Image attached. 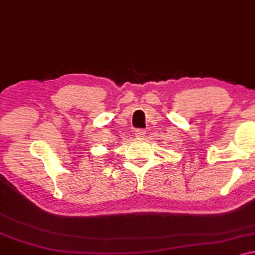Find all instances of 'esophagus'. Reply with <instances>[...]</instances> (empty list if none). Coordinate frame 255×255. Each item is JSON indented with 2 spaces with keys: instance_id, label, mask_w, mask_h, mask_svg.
Wrapping results in <instances>:
<instances>
[{
  "instance_id": "obj_1",
  "label": "esophagus",
  "mask_w": 255,
  "mask_h": 255,
  "mask_svg": "<svg viewBox=\"0 0 255 255\" xmlns=\"http://www.w3.org/2000/svg\"><path fill=\"white\" fill-rule=\"evenodd\" d=\"M135 136L137 138H143L144 136H145V130H144V129H137V130L135 131Z\"/></svg>"
}]
</instances>
